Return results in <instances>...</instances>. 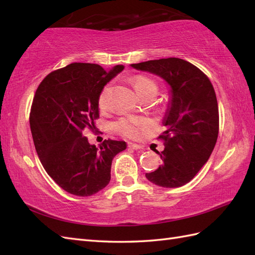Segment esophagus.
<instances>
[{"label":"esophagus","instance_id":"obj_1","mask_svg":"<svg viewBox=\"0 0 255 255\" xmlns=\"http://www.w3.org/2000/svg\"><path fill=\"white\" fill-rule=\"evenodd\" d=\"M128 147L132 149V150H142V147L141 145H139L137 143H132V142H129L128 143Z\"/></svg>","mask_w":255,"mask_h":255}]
</instances>
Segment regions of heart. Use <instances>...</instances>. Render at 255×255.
<instances>
[{"label": "heart", "instance_id": "heart-1", "mask_svg": "<svg viewBox=\"0 0 255 255\" xmlns=\"http://www.w3.org/2000/svg\"><path fill=\"white\" fill-rule=\"evenodd\" d=\"M134 90L137 91V93H141V92L149 90V89H156V84L152 80H150L145 77H138L134 80ZM108 97H110V86H105L103 91L101 92L99 97V106L102 110H105L108 106ZM115 130L123 134L125 137L128 138H137L140 134V128L139 123L136 121H131V119H122L118 123L115 124Z\"/></svg>", "mask_w": 255, "mask_h": 255}]
</instances>
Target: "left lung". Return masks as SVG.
<instances>
[{"label":"left lung","mask_w":255,"mask_h":255,"mask_svg":"<svg viewBox=\"0 0 255 255\" xmlns=\"http://www.w3.org/2000/svg\"><path fill=\"white\" fill-rule=\"evenodd\" d=\"M131 67L163 79L170 100L163 117L166 130L159 137L164 150L155 151L161 165L145 173L158 186L175 188L192 181L208 161L219 131L217 97L204 72L180 58L133 63Z\"/></svg>","instance_id":"left-lung-1"}]
</instances>
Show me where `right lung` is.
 Returning a JSON list of instances; mask_svg holds the SVG:
<instances>
[{"instance_id":"add662e5","label":"right lung","mask_w":255,"mask_h":255,"mask_svg":"<svg viewBox=\"0 0 255 255\" xmlns=\"http://www.w3.org/2000/svg\"><path fill=\"white\" fill-rule=\"evenodd\" d=\"M74 62L49 73L35 93L29 124L32 140L46 172L64 191L91 196L111 181L114 156L125 141L104 140L100 147L83 136L100 117L99 97L104 86L124 70Z\"/></svg>"}]
</instances>
